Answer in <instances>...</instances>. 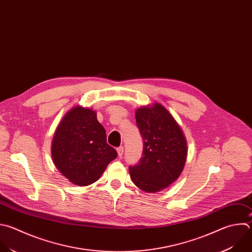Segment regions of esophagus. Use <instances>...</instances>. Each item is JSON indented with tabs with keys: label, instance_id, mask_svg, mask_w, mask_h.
Segmentation results:
<instances>
[{
	"label": "esophagus",
	"instance_id": "esophagus-1",
	"mask_svg": "<svg viewBox=\"0 0 252 252\" xmlns=\"http://www.w3.org/2000/svg\"><path fill=\"white\" fill-rule=\"evenodd\" d=\"M117 151H118L119 157H123V155H124V147L120 146L119 148H117Z\"/></svg>",
	"mask_w": 252,
	"mask_h": 252
}]
</instances>
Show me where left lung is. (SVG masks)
I'll return each instance as SVG.
<instances>
[{
  "label": "left lung",
  "instance_id": "obj_1",
  "mask_svg": "<svg viewBox=\"0 0 252 252\" xmlns=\"http://www.w3.org/2000/svg\"><path fill=\"white\" fill-rule=\"evenodd\" d=\"M135 121L143 139V151L139 162L129 166V175L142 191L159 192L182 173L187 141L177 122L161 104L137 109Z\"/></svg>",
  "mask_w": 252,
  "mask_h": 252
}]
</instances>
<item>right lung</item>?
Returning <instances> with one entry per match:
<instances>
[{"mask_svg": "<svg viewBox=\"0 0 252 252\" xmlns=\"http://www.w3.org/2000/svg\"><path fill=\"white\" fill-rule=\"evenodd\" d=\"M51 155L56 168L71 183L88 186L101 177L118 153L107 143L106 130L96 112L77 106L58 125Z\"/></svg>", "mask_w": 252, "mask_h": 252, "instance_id": "1", "label": "right lung"}]
</instances>
